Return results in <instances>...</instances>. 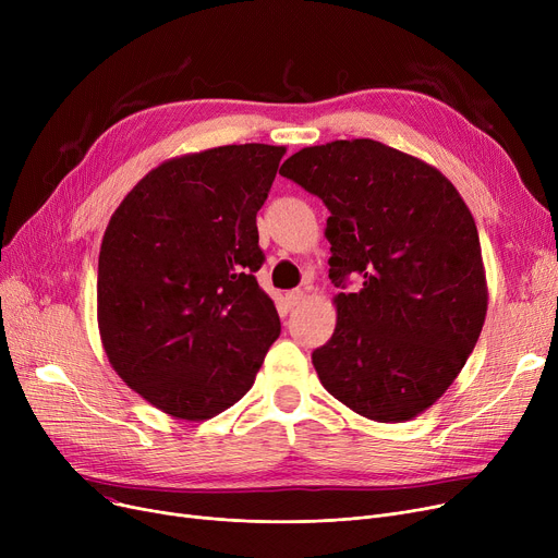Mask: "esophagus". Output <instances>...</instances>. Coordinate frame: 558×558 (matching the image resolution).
<instances>
[{"label":"esophagus","mask_w":558,"mask_h":558,"mask_svg":"<svg viewBox=\"0 0 558 558\" xmlns=\"http://www.w3.org/2000/svg\"><path fill=\"white\" fill-rule=\"evenodd\" d=\"M284 301L289 307H299L305 301V291L303 289H291L284 294Z\"/></svg>","instance_id":"34e87169"}]
</instances>
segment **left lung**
I'll return each mask as SVG.
<instances>
[{
	"mask_svg": "<svg viewBox=\"0 0 558 558\" xmlns=\"http://www.w3.org/2000/svg\"><path fill=\"white\" fill-rule=\"evenodd\" d=\"M330 210L337 328L312 353L320 385L377 423L441 398L480 339L488 287L475 219L436 167L375 140L305 146L280 167Z\"/></svg>",
	"mask_w": 558,
	"mask_h": 558,
	"instance_id": "8db88e82",
	"label": "left lung"
}]
</instances>
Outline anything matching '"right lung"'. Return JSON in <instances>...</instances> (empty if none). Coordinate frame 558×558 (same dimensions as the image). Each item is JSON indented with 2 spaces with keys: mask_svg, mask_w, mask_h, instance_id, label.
<instances>
[{
  "mask_svg": "<svg viewBox=\"0 0 558 558\" xmlns=\"http://www.w3.org/2000/svg\"><path fill=\"white\" fill-rule=\"evenodd\" d=\"M284 146L169 158L124 196L99 251L97 320L110 366L160 412L208 421L253 387L280 335L257 284V210Z\"/></svg>",
  "mask_w": 558,
  "mask_h": 558,
  "instance_id": "obj_1",
  "label": "right lung"
}]
</instances>
